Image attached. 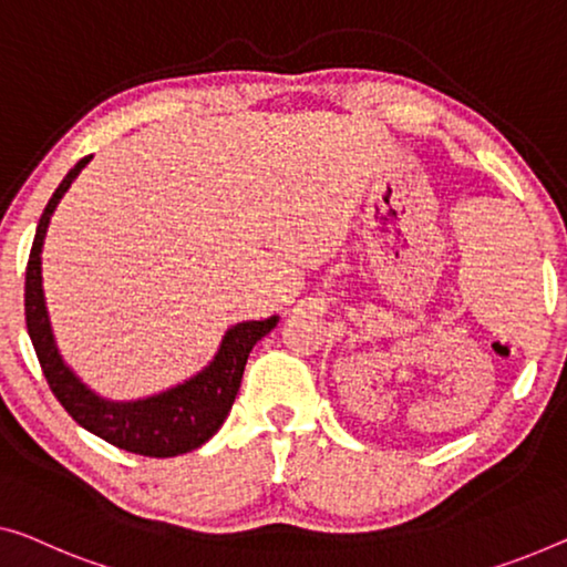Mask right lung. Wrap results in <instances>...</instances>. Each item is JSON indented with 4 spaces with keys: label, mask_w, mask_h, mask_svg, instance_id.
I'll list each match as a JSON object with an SVG mask.
<instances>
[{
    "label": "right lung",
    "mask_w": 567,
    "mask_h": 567,
    "mask_svg": "<svg viewBox=\"0 0 567 567\" xmlns=\"http://www.w3.org/2000/svg\"><path fill=\"white\" fill-rule=\"evenodd\" d=\"M83 157L73 165V171L63 177L53 198L42 210L35 241H32L28 272H24V320H28L30 341L35 346L42 374H45L50 392L63 404L81 427L99 435L101 441L112 443L122 451L150 455V458H173V455L196 451L218 427L224 425L231 404L239 392L244 367H247L249 351L255 349L259 338H265L277 326V316L267 320H247L236 323L224 336L221 349L216 359L193 377L190 382L177 384L175 390L147 396L137 402H109L101 400L91 390H86L73 371L58 357L53 333H50L45 298H42V277H40V251L45 239L50 216L71 188L86 163Z\"/></svg>",
    "instance_id": "right-lung-1"
}]
</instances>
